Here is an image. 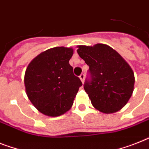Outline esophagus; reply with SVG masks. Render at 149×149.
I'll list each match as a JSON object with an SVG mask.
<instances>
[{
	"label": "esophagus",
	"mask_w": 149,
	"mask_h": 149,
	"mask_svg": "<svg viewBox=\"0 0 149 149\" xmlns=\"http://www.w3.org/2000/svg\"><path fill=\"white\" fill-rule=\"evenodd\" d=\"M80 79H81V81L82 83H84V74H81V75L79 76Z\"/></svg>",
	"instance_id": "esophagus-1"
}]
</instances>
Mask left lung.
I'll return each instance as SVG.
<instances>
[{
    "mask_svg": "<svg viewBox=\"0 0 149 149\" xmlns=\"http://www.w3.org/2000/svg\"><path fill=\"white\" fill-rule=\"evenodd\" d=\"M77 53L89 66L91 81L84 88L94 107L104 113L119 111L126 105L134 91L132 68L109 45H78Z\"/></svg>",
    "mask_w": 149,
    "mask_h": 149,
    "instance_id": "obj_1",
    "label": "left lung"
}]
</instances>
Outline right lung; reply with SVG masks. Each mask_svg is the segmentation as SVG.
I'll use <instances>...</instances> for the list:
<instances>
[{
	"label": "right lung",
	"instance_id": "1",
	"mask_svg": "<svg viewBox=\"0 0 149 149\" xmlns=\"http://www.w3.org/2000/svg\"><path fill=\"white\" fill-rule=\"evenodd\" d=\"M72 48H52L30 61L24 75L26 94L33 105L48 116H58L72 108L82 83L73 74Z\"/></svg>",
	"mask_w": 149,
	"mask_h": 149
}]
</instances>
